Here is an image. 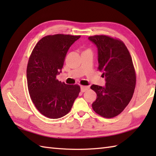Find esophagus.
I'll return each instance as SVG.
<instances>
[{"instance_id":"1","label":"esophagus","mask_w":156,"mask_h":156,"mask_svg":"<svg viewBox=\"0 0 156 156\" xmlns=\"http://www.w3.org/2000/svg\"><path fill=\"white\" fill-rule=\"evenodd\" d=\"M88 88H89L88 87H85V86H81V87H80V90H81V92H84L86 90H87Z\"/></svg>"}]
</instances>
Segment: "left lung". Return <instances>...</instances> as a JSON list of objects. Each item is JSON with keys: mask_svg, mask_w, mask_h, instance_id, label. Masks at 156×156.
Here are the masks:
<instances>
[{"mask_svg": "<svg viewBox=\"0 0 156 156\" xmlns=\"http://www.w3.org/2000/svg\"><path fill=\"white\" fill-rule=\"evenodd\" d=\"M88 39L98 49V68L106 81L104 87H90L97 94L92 108L102 117L112 118L124 110L133 95L136 76L133 61L120 40L106 35L91 36Z\"/></svg>", "mask_w": 156, "mask_h": 156, "instance_id": "1", "label": "left lung"}]
</instances>
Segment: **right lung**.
Here are the masks:
<instances>
[{
	"label": "right lung",
	"mask_w": 156,
	"mask_h": 156,
	"mask_svg": "<svg viewBox=\"0 0 156 156\" xmlns=\"http://www.w3.org/2000/svg\"><path fill=\"white\" fill-rule=\"evenodd\" d=\"M80 35L57 34L39 40L29 59L27 68V87L35 107L50 119H59L71 110L80 88L59 81L69 48Z\"/></svg>",
	"instance_id": "1"
}]
</instances>
